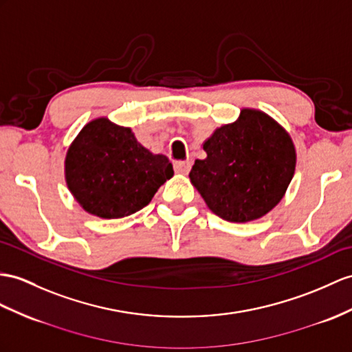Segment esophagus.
Here are the masks:
<instances>
[{
    "label": "esophagus",
    "mask_w": 352,
    "mask_h": 352,
    "mask_svg": "<svg viewBox=\"0 0 352 352\" xmlns=\"http://www.w3.org/2000/svg\"><path fill=\"white\" fill-rule=\"evenodd\" d=\"M175 171L176 173L186 175L188 171L191 170V162L190 161H175Z\"/></svg>",
    "instance_id": "1"
}]
</instances>
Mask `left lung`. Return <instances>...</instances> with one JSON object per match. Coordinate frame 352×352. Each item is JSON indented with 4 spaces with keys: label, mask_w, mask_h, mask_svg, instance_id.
<instances>
[{
    "label": "left lung",
    "mask_w": 352,
    "mask_h": 352,
    "mask_svg": "<svg viewBox=\"0 0 352 352\" xmlns=\"http://www.w3.org/2000/svg\"><path fill=\"white\" fill-rule=\"evenodd\" d=\"M190 179L209 209L230 222L264 217L293 179L296 151L288 133L263 111L243 109L234 124L203 144Z\"/></svg>",
    "instance_id": "obj_1"
}]
</instances>
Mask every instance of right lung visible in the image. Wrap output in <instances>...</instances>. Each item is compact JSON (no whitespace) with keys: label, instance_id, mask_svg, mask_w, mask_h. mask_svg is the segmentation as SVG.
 Listing matches in <instances>:
<instances>
[{"label":"right lung","instance_id":"add662e5","mask_svg":"<svg viewBox=\"0 0 352 352\" xmlns=\"http://www.w3.org/2000/svg\"><path fill=\"white\" fill-rule=\"evenodd\" d=\"M173 176L166 155H153L130 128L101 118L89 122L65 158V177L74 199L92 215L115 219L148 206Z\"/></svg>","mask_w":352,"mask_h":352}]
</instances>
